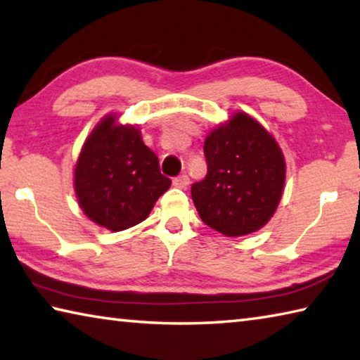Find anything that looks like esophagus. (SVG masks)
<instances>
[{"label": "esophagus", "mask_w": 360, "mask_h": 360, "mask_svg": "<svg viewBox=\"0 0 360 360\" xmlns=\"http://www.w3.org/2000/svg\"><path fill=\"white\" fill-rule=\"evenodd\" d=\"M188 182H191V179H188V176H187V174L176 176V178L173 179V184H174L176 187H179V188H187Z\"/></svg>", "instance_id": "1"}]
</instances>
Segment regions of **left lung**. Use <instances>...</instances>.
Instances as JSON below:
<instances>
[{
	"mask_svg": "<svg viewBox=\"0 0 360 360\" xmlns=\"http://www.w3.org/2000/svg\"><path fill=\"white\" fill-rule=\"evenodd\" d=\"M208 173L192 184L202 221L225 236H243L275 214L283 197L285 162L270 133L246 112H235L205 139Z\"/></svg>",
	"mask_w": 360,
	"mask_h": 360,
	"instance_id": "obj_1",
	"label": "left lung"
}]
</instances>
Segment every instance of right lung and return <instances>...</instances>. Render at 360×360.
Here are the masks:
<instances>
[{
    "mask_svg": "<svg viewBox=\"0 0 360 360\" xmlns=\"http://www.w3.org/2000/svg\"><path fill=\"white\" fill-rule=\"evenodd\" d=\"M106 115L85 139L75 168L79 206L90 221L120 231L143 222L172 179L133 125Z\"/></svg>",
    "mask_w": 360,
    "mask_h": 360,
    "instance_id": "right-lung-1",
    "label": "right lung"
}]
</instances>
